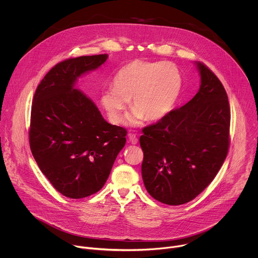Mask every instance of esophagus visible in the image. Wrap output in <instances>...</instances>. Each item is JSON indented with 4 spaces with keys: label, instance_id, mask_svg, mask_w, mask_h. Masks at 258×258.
Instances as JSON below:
<instances>
[{
    "label": "esophagus",
    "instance_id": "1",
    "mask_svg": "<svg viewBox=\"0 0 258 258\" xmlns=\"http://www.w3.org/2000/svg\"><path fill=\"white\" fill-rule=\"evenodd\" d=\"M128 140H130V143H132L133 145H136L138 143V138L135 134H130L128 135Z\"/></svg>",
    "mask_w": 258,
    "mask_h": 258
}]
</instances>
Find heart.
<instances>
[{
	"mask_svg": "<svg viewBox=\"0 0 258 258\" xmlns=\"http://www.w3.org/2000/svg\"><path fill=\"white\" fill-rule=\"evenodd\" d=\"M113 88L104 90L100 102L110 121L121 122L131 100L134 108L127 123L139 125L146 117L158 120L169 113L181 88V76L171 62L134 60L117 71Z\"/></svg>",
	"mask_w": 258,
	"mask_h": 258,
	"instance_id": "heart-1",
	"label": "heart"
}]
</instances>
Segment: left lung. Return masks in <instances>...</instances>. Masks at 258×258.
<instances>
[{
  "instance_id": "left-lung-1",
  "label": "left lung",
  "mask_w": 258,
  "mask_h": 258,
  "mask_svg": "<svg viewBox=\"0 0 258 258\" xmlns=\"http://www.w3.org/2000/svg\"><path fill=\"white\" fill-rule=\"evenodd\" d=\"M201 85L186 105L142 130V177L157 201L180 205L196 198L213 180L230 147L231 112L227 92L203 63Z\"/></svg>"
}]
</instances>
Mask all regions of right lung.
Masks as SVG:
<instances>
[{
	"instance_id": "obj_1",
	"label": "right lung",
	"mask_w": 258,
	"mask_h": 258,
	"mask_svg": "<svg viewBox=\"0 0 258 258\" xmlns=\"http://www.w3.org/2000/svg\"><path fill=\"white\" fill-rule=\"evenodd\" d=\"M107 54L56 64L35 90L29 146L42 172L65 197L81 199L102 189L123 148L126 130L108 123L95 103L75 88Z\"/></svg>"
}]
</instances>
